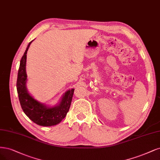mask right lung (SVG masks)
Masks as SVG:
<instances>
[{
	"label": "right lung",
	"mask_w": 160,
	"mask_h": 160,
	"mask_svg": "<svg viewBox=\"0 0 160 160\" xmlns=\"http://www.w3.org/2000/svg\"><path fill=\"white\" fill-rule=\"evenodd\" d=\"M28 45L24 56L20 60L18 73L16 88L19 101L24 112L34 123L43 126H51L59 124L68 112L73 95L74 89L68 91L63 95L58 105L48 107L44 104L35 100L27 91L26 72V54L31 43Z\"/></svg>",
	"instance_id": "add662e5"
}]
</instances>
